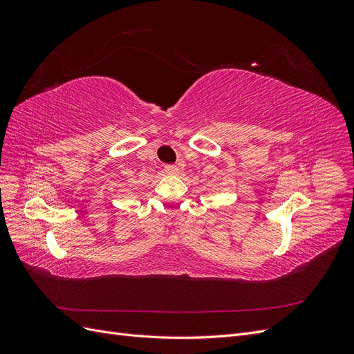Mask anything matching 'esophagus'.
Returning <instances> with one entry per match:
<instances>
[{
    "label": "esophagus",
    "mask_w": 354,
    "mask_h": 354,
    "mask_svg": "<svg viewBox=\"0 0 354 354\" xmlns=\"http://www.w3.org/2000/svg\"><path fill=\"white\" fill-rule=\"evenodd\" d=\"M164 169H165V173H168V174H177L178 173V168L176 165H165Z\"/></svg>",
    "instance_id": "obj_1"
}]
</instances>
